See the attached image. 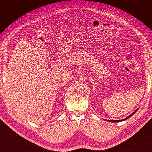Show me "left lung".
<instances>
[{
	"mask_svg": "<svg viewBox=\"0 0 152 152\" xmlns=\"http://www.w3.org/2000/svg\"><path fill=\"white\" fill-rule=\"evenodd\" d=\"M137 110H138V109H137L136 110V111L135 112H133L132 113H131V115H130L129 116H128L127 117H126V118H124V119H123V120H119V121H116V120H106V121H108V122H121V121H125V120H127V118H129V117H131L132 115L133 114H134L135 113V112H137Z\"/></svg>",
	"mask_w": 152,
	"mask_h": 152,
	"instance_id": "obj_1",
	"label": "left lung"
}]
</instances>
